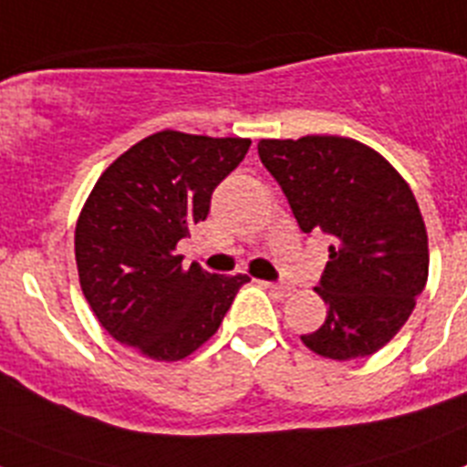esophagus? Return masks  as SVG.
I'll return each mask as SVG.
<instances>
[{
    "instance_id": "obj_1",
    "label": "esophagus",
    "mask_w": 467,
    "mask_h": 467,
    "mask_svg": "<svg viewBox=\"0 0 467 467\" xmlns=\"http://www.w3.org/2000/svg\"><path fill=\"white\" fill-rule=\"evenodd\" d=\"M264 285H266L269 290H274L275 295H280V296H290L292 292H295L287 283H264Z\"/></svg>"
}]
</instances>
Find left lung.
<instances>
[{"mask_svg":"<svg viewBox=\"0 0 467 467\" xmlns=\"http://www.w3.org/2000/svg\"><path fill=\"white\" fill-rule=\"evenodd\" d=\"M257 150L301 231L332 243L316 287L327 317L301 341L329 360L372 356L402 329L428 280V234L410 184L353 138L259 140Z\"/></svg>","mask_w":467,"mask_h":467,"instance_id":"1","label":"left lung"}]
</instances>
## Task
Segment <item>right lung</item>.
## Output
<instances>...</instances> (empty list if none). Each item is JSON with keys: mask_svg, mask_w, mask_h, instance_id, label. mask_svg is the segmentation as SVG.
Instances as JSON below:
<instances>
[{"mask_svg": "<svg viewBox=\"0 0 467 467\" xmlns=\"http://www.w3.org/2000/svg\"><path fill=\"white\" fill-rule=\"evenodd\" d=\"M250 142L168 128L123 151L90 189L74 229L81 292L102 327L140 356H192L250 280L182 266L175 254Z\"/></svg>", "mask_w": 467, "mask_h": 467, "instance_id": "1", "label": "right lung"}]
</instances>
